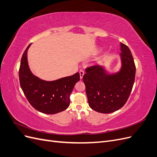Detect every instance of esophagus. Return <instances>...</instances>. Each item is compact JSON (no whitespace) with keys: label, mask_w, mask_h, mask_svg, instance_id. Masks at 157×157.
I'll return each mask as SVG.
<instances>
[{"label":"esophagus","mask_w":157,"mask_h":157,"mask_svg":"<svg viewBox=\"0 0 157 157\" xmlns=\"http://www.w3.org/2000/svg\"><path fill=\"white\" fill-rule=\"evenodd\" d=\"M79 73H80V79H82L83 76H84V71L83 70H80Z\"/></svg>","instance_id":"34e87169"}]
</instances>
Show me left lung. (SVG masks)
Listing matches in <instances>:
<instances>
[{
	"label": "left lung",
	"mask_w": 157,
	"mask_h": 157,
	"mask_svg": "<svg viewBox=\"0 0 157 157\" xmlns=\"http://www.w3.org/2000/svg\"><path fill=\"white\" fill-rule=\"evenodd\" d=\"M121 68L111 73L105 66L96 65L86 69L83 82L90 107L101 113H111L124 106L135 81L136 66L128 47L121 43Z\"/></svg>",
	"instance_id": "obj_1"
}]
</instances>
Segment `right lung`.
I'll use <instances>...</instances> for the list:
<instances>
[{
  "label": "right lung",
  "mask_w": 157,
  "mask_h": 157,
  "mask_svg": "<svg viewBox=\"0 0 157 157\" xmlns=\"http://www.w3.org/2000/svg\"><path fill=\"white\" fill-rule=\"evenodd\" d=\"M27 47L21 57L19 78L20 86L27 100L36 110L45 114H56L67 109L70 94L80 80L78 73L59 79L46 81L34 75L27 61Z\"/></svg>",
  "instance_id": "1"
}]
</instances>
